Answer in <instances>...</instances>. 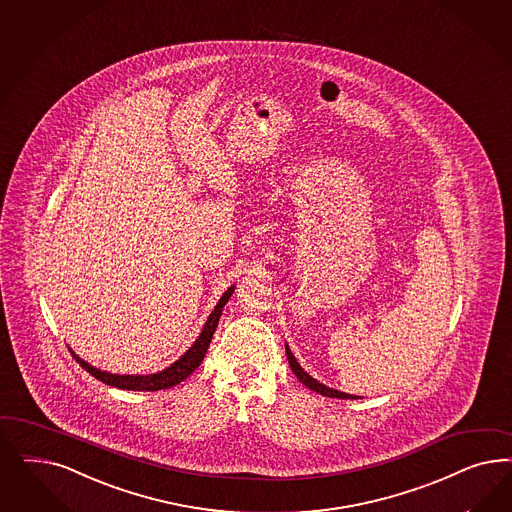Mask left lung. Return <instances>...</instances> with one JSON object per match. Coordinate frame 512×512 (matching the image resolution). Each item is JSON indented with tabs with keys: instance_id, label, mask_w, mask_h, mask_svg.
Returning <instances> with one entry per match:
<instances>
[{
	"instance_id": "8db88e82",
	"label": "left lung",
	"mask_w": 512,
	"mask_h": 512,
	"mask_svg": "<svg viewBox=\"0 0 512 512\" xmlns=\"http://www.w3.org/2000/svg\"><path fill=\"white\" fill-rule=\"evenodd\" d=\"M286 347V356H288V363H290V367H292V371H294V375H296L297 379L301 384H305L307 388H311L313 392H318L320 396L326 397H337V399H358V396H352V394H345V392H339V390H335V388H330V386H326V384H322V382H318V380L313 379L299 363H297L296 356L292 354V350L288 345H284ZM362 399V397H360Z\"/></svg>"
}]
</instances>
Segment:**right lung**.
<instances>
[{
	"label": "right lung",
	"mask_w": 512,
	"mask_h": 512,
	"mask_svg": "<svg viewBox=\"0 0 512 512\" xmlns=\"http://www.w3.org/2000/svg\"><path fill=\"white\" fill-rule=\"evenodd\" d=\"M233 290H235V284H231L230 288L218 299L213 313L207 316V322L203 324L201 333H199L198 339L192 343V347L188 348L177 362H173L169 367H165L164 371L150 373V375H116V373H109V371H101L98 367L84 362L83 358H79L71 348H69V352H71V356L77 360V363H79L83 369H86L94 379L101 380L103 384L120 388V390L156 392V390L173 388V386H177V384L186 379V377H190V375L198 369L199 363L203 362V358H205V354H207V348H209V343H211V339H213V333H215L216 326H218L222 309H224V305L228 303V299H230L231 294H233Z\"/></svg>",
	"instance_id": "1"
}]
</instances>
